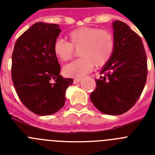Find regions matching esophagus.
<instances>
[{"mask_svg":"<svg viewBox=\"0 0 155 155\" xmlns=\"http://www.w3.org/2000/svg\"><path fill=\"white\" fill-rule=\"evenodd\" d=\"M81 78H74V84H77V83H78L80 82Z\"/></svg>","mask_w":155,"mask_h":155,"instance_id":"34e87169","label":"esophagus"}]
</instances>
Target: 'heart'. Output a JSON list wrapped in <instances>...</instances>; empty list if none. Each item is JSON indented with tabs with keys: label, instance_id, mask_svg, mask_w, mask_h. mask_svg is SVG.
I'll return each instance as SVG.
<instances>
[{
	"label": "heart",
	"instance_id": "heart-1",
	"mask_svg": "<svg viewBox=\"0 0 155 155\" xmlns=\"http://www.w3.org/2000/svg\"><path fill=\"white\" fill-rule=\"evenodd\" d=\"M67 38L68 42L56 39L53 50L62 62L71 61L78 50L81 58L64 67V73L68 77L81 78L89 73L94 65L102 67L109 62L114 52V37L107 30L82 27L71 31Z\"/></svg>",
	"mask_w": 155,
	"mask_h": 155
}]
</instances>
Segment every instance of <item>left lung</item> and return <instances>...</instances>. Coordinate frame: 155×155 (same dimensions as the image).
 Segmentation results:
<instances>
[{
  "mask_svg": "<svg viewBox=\"0 0 155 155\" xmlns=\"http://www.w3.org/2000/svg\"><path fill=\"white\" fill-rule=\"evenodd\" d=\"M115 49L109 62L95 79L91 101L108 115H121L135 105L147 81V55L141 38L126 23H113Z\"/></svg>",
  "mask_w": 155,
  "mask_h": 155,
  "instance_id": "obj_1",
  "label": "left lung"
}]
</instances>
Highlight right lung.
Masks as SVG:
<instances>
[{
    "mask_svg": "<svg viewBox=\"0 0 155 155\" xmlns=\"http://www.w3.org/2000/svg\"><path fill=\"white\" fill-rule=\"evenodd\" d=\"M59 25L37 22L16 41L12 53V78L23 105L39 116L57 113L65 103V91L72 78L61 75L53 50Z\"/></svg>",
    "mask_w": 155,
    "mask_h": 155,
    "instance_id": "right-lung-1",
    "label": "right lung"
}]
</instances>
